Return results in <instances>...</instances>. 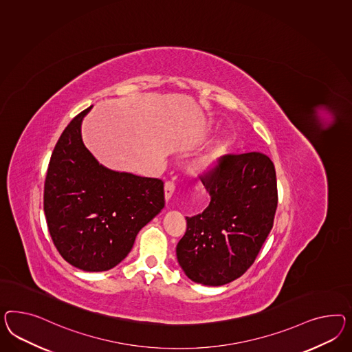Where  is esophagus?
<instances>
[{
    "label": "esophagus",
    "instance_id": "esophagus-1",
    "mask_svg": "<svg viewBox=\"0 0 352 352\" xmlns=\"http://www.w3.org/2000/svg\"><path fill=\"white\" fill-rule=\"evenodd\" d=\"M164 190H165V200H170L171 196H173V193H174V190H175L174 182H166V183H165V187H164Z\"/></svg>",
    "mask_w": 352,
    "mask_h": 352
}]
</instances>
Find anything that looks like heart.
Listing matches in <instances>:
<instances>
[{
    "label": "heart",
    "instance_id": "heart-1",
    "mask_svg": "<svg viewBox=\"0 0 352 352\" xmlns=\"http://www.w3.org/2000/svg\"><path fill=\"white\" fill-rule=\"evenodd\" d=\"M217 152L218 151H214L212 153H210V155H208L206 157H205V160H204V162L206 164V165H210L211 162H212V160L215 159V156H217Z\"/></svg>",
    "mask_w": 352,
    "mask_h": 352
}]
</instances>
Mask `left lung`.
<instances>
[{"label":"left lung","mask_w":352,"mask_h":352,"mask_svg":"<svg viewBox=\"0 0 352 352\" xmlns=\"http://www.w3.org/2000/svg\"><path fill=\"white\" fill-rule=\"evenodd\" d=\"M201 181L211 200L186 218L177 258L192 282L217 287L246 273L273 228L276 169L261 152L226 155Z\"/></svg>","instance_id":"8db88e82"}]
</instances>
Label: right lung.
Listing matches in <instances>:
<instances>
[{
    "mask_svg": "<svg viewBox=\"0 0 352 352\" xmlns=\"http://www.w3.org/2000/svg\"><path fill=\"white\" fill-rule=\"evenodd\" d=\"M76 115L60 135L48 164L43 209L60 255L85 272H106L122 263L138 232L165 206L164 182L111 170L82 140Z\"/></svg>",
    "mask_w": 352,
    "mask_h": 352,
    "instance_id": "obj_1",
    "label": "right lung"
}]
</instances>
